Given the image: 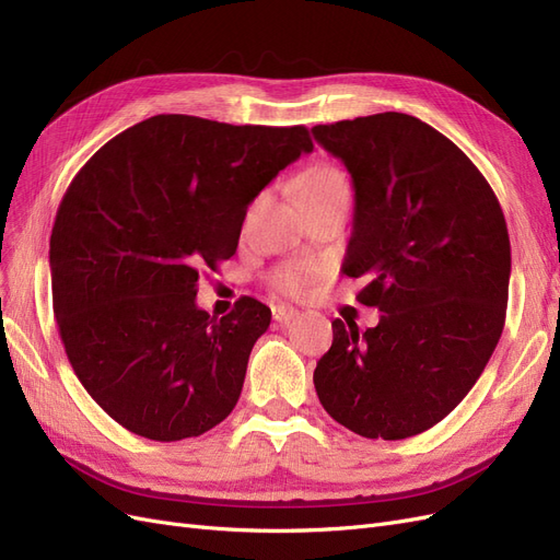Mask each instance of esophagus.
<instances>
[{
	"instance_id": "obj_1",
	"label": "esophagus",
	"mask_w": 560,
	"mask_h": 560,
	"mask_svg": "<svg viewBox=\"0 0 560 560\" xmlns=\"http://www.w3.org/2000/svg\"><path fill=\"white\" fill-rule=\"evenodd\" d=\"M299 315L301 313L296 308H292V306H276L273 308V319L280 322V325H290V322L296 319Z\"/></svg>"
}]
</instances>
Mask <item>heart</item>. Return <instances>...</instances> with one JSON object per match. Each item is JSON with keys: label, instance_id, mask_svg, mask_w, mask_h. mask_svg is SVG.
<instances>
[{"label": "heart", "instance_id": "obj_1", "mask_svg": "<svg viewBox=\"0 0 560 560\" xmlns=\"http://www.w3.org/2000/svg\"><path fill=\"white\" fill-rule=\"evenodd\" d=\"M341 184H346V177L338 173L336 167L319 165L306 175L301 196L334 189V186H341ZM313 276H315V268L311 264H294V266H287V268L278 270V273L273 276V287L278 292H284V294H301L311 284Z\"/></svg>", "mask_w": 560, "mask_h": 560}]
</instances>
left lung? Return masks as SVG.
I'll return each instance as SVG.
<instances>
[{"label": "left lung", "instance_id": "obj_1", "mask_svg": "<svg viewBox=\"0 0 560 560\" xmlns=\"http://www.w3.org/2000/svg\"><path fill=\"white\" fill-rule=\"evenodd\" d=\"M352 177L343 273L383 315L331 322L313 383L325 411L366 439L430 430L465 399L504 327L512 249L500 202L460 149L420 118L385 112L315 126Z\"/></svg>", "mask_w": 560, "mask_h": 560}]
</instances>
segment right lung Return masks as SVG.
<instances>
[{"label": "right lung", "mask_w": 560, "mask_h": 560, "mask_svg": "<svg viewBox=\"0 0 560 560\" xmlns=\"http://www.w3.org/2000/svg\"><path fill=\"white\" fill-rule=\"evenodd\" d=\"M313 142L303 126L159 114L81 167L50 233L54 313L77 378L118 425L179 442L238 404L270 308L196 306L202 268L231 259L247 206Z\"/></svg>", "instance_id": "add662e5"}]
</instances>
